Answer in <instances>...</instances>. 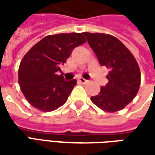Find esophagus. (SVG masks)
<instances>
[{
  "label": "esophagus",
  "mask_w": 155,
  "mask_h": 155,
  "mask_svg": "<svg viewBox=\"0 0 155 155\" xmlns=\"http://www.w3.org/2000/svg\"><path fill=\"white\" fill-rule=\"evenodd\" d=\"M78 81H79L80 83H82V84H86L87 82H88V80L84 79V78H78Z\"/></svg>",
  "instance_id": "34e87169"
}]
</instances>
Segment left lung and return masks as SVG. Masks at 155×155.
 <instances>
[{
    "mask_svg": "<svg viewBox=\"0 0 155 155\" xmlns=\"http://www.w3.org/2000/svg\"><path fill=\"white\" fill-rule=\"evenodd\" d=\"M101 65L110 70L109 83L98 95L91 97L95 105L107 112L124 109L137 95L140 71L133 54L116 37L107 33H84Z\"/></svg>",
    "mask_w": 155,
    "mask_h": 155,
    "instance_id": "left-lung-1",
    "label": "left lung"
}]
</instances>
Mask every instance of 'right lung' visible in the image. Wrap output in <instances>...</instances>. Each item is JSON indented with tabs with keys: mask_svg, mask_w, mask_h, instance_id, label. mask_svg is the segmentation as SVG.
<instances>
[{
	"mask_svg": "<svg viewBox=\"0 0 155 155\" xmlns=\"http://www.w3.org/2000/svg\"><path fill=\"white\" fill-rule=\"evenodd\" d=\"M84 33H59L45 36L23 57L18 71L21 90L37 110L50 112L67 101L77 80L65 81L58 75L75 47L85 43Z\"/></svg>",
	"mask_w": 155,
	"mask_h": 155,
	"instance_id": "obj_1",
	"label": "right lung"
}]
</instances>
